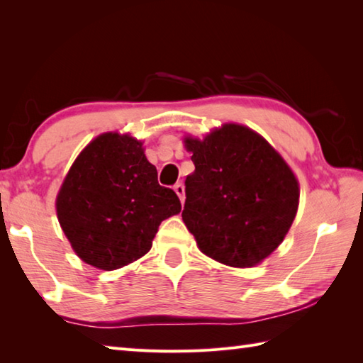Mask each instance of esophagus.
<instances>
[{
	"mask_svg": "<svg viewBox=\"0 0 363 363\" xmlns=\"http://www.w3.org/2000/svg\"><path fill=\"white\" fill-rule=\"evenodd\" d=\"M174 191L177 192V196L180 197V200H182V203L184 202V186H183V183H175V186H174Z\"/></svg>",
	"mask_w": 363,
	"mask_h": 363,
	"instance_id": "1",
	"label": "esophagus"
}]
</instances>
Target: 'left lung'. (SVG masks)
I'll return each instance as SVG.
<instances>
[{
	"mask_svg": "<svg viewBox=\"0 0 363 363\" xmlns=\"http://www.w3.org/2000/svg\"><path fill=\"white\" fill-rule=\"evenodd\" d=\"M184 144L196 166L184 182V225L206 256L253 267L283 242L295 219L300 189L294 172L244 125L225 124L203 141Z\"/></svg>",
	"mask_w": 363,
	"mask_h": 363,
	"instance_id": "left-lung-1",
	"label": "left lung"
}]
</instances>
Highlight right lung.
Masks as SVG:
<instances>
[{
  "label": "right lung",
  "instance_id": "right-lung-1",
  "mask_svg": "<svg viewBox=\"0 0 363 363\" xmlns=\"http://www.w3.org/2000/svg\"><path fill=\"white\" fill-rule=\"evenodd\" d=\"M182 211L132 136L104 133L77 157L57 196L62 230L80 259L115 270L146 255L160 223Z\"/></svg>",
  "mask_w": 363,
  "mask_h": 363
}]
</instances>
